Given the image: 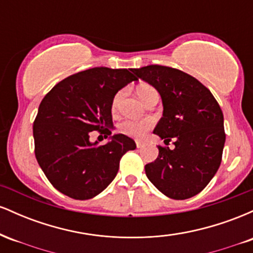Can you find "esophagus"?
Here are the masks:
<instances>
[{"label": "esophagus", "mask_w": 253, "mask_h": 253, "mask_svg": "<svg viewBox=\"0 0 253 253\" xmlns=\"http://www.w3.org/2000/svg\"><path fill=\"white\" fill-rule=\"evenodd\" d=\"M136 147H138V149H141V147H144L145 146V143H143V141H136Z\"/></svg>", "instance_id": "esophagus-1"}]
</instances>
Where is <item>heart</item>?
<instances>
[{
    "instance_id": "heart-1",
    "label": "heart",
    "mask_w": 253,
    "mask_h": 253,
    "mask_svg": "<svg viewBox=\"0 0 253 253\" xmlns=\"http://www.w3.org/2000/svg\"><path fill=\"white\" fill-rule=\"evenodd\" d=\"M156 90L150 85H140L138 88V96L140 97V100L144 101L146 100V97L149 96L151 92H155ZM124 91L117 92L114 98L112 101V110L115 112L118 109L119 103H120L121 97H123ZM152 127V121L151 120H125L119 125V130L124 134L132 136V138H141L146 134V132Z\"/></svg>"
}]
</instances>
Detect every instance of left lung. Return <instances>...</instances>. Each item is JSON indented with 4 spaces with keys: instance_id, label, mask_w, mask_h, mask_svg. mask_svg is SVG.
I'll return each instance as SVG.
<instances>
[{
    "instance_id": "obj_1",
    "label": "left lung",
    "mask_w": 253,
    "mask_h": 253,
    "mask_svg": "<svg viewBox=\"0 0 253 253\" xmlns=\"http://www.w3.org/2000/svg\"><path fill=\"white\" fill-rule=\"evenodd\" d=\"M133 72L162 97L163 117L153 133L164 143L175 140L173 150L158 146L156 161L145 165L147 178L170 199L195 196L221 163L226 135L219 103L201 82L177 69L147 65Z\"/></svg>"
}]
</instances>
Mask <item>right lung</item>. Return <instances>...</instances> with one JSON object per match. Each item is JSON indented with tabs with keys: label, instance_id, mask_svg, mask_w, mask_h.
I'll use <instances>...</instances> for the list:
<instances>
[{
	"label": "right lung",
	"instance_id": "add662e5",
	"mask_svg": "<svg viewBox=\"0 0 253 253\" xmlns=\"http://www.w3.org/2000/svg\"><path fill=\"white\" fill-rule=\"evenodd\" d=\"M133 69L94 68L59 82L42 98L33 124L36 157L51 184L64 195L88 200L117 176L120 159L135 143L112 135V101L127 84L138 81ZM103 132L110 141L91 143L88 133Z\"/></svg>",
	"mask_w": 253,
	"mask_h": 253
}]
</instances>
